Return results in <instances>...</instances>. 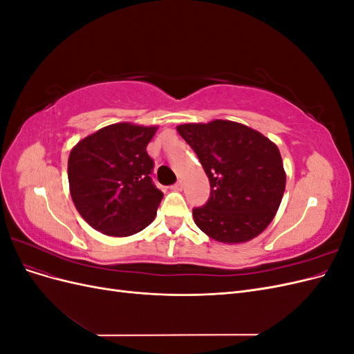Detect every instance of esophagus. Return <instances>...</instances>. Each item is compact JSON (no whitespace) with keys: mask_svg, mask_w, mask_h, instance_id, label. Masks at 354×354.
Here are the masks:
<instances>
[{"mask_svg":"<svg viewBox=\"0 0 354 354\" xmlns=\"http://www.w3.org/2000/svg\"><path fill=\"white\" fill-rule=\"evenodd\" d=\"M171 189L176 190V192H181V190H183V183H181V181H177V183H176L173 187H171Z\"/></svg>","mask_w":354,"mask_h":354,"instance_id":"esophagus-1","label":"esophagus"}]
</instances>
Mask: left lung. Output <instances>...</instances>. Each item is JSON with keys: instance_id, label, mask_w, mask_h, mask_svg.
<instances>
[{"instance_id": "8db88e82", "label": "left lung", "mask_w": 354, "mask_h": 354, "mask_svg": "<svg viewBox=\"0 0 354 354\" xmlns=\"http://www.w3.org/2000/svg\"><path fill=\"white\" fill-rule=\"evenodd\" d=\"M209 178L211 196L194 209L196 226L214 241L243 243L263 233L283 198L286 173L277 146L243 124L214 120L177 125Z\"/></svg>"}]
</instances>
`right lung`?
Returning a JSON list of instances; mask_svg holds the SVG:
<instances>
[{"mask_svg": "<svg viewBox=\"0 0 354 354\" xmlns=\"http://www.w3.org/2000/svg\"><path fill=\"white\" fill-rule=\"evenodd\" d=\"M158 125L116 122L88 134L72 147L68 159L73 205L95 230L127 238L151 224L162 201L146 152Z\"/></svg>", "mask_w": 354, "mask_h": 354, "instance_id": "1", "label": "right lung"}]
</instances>
